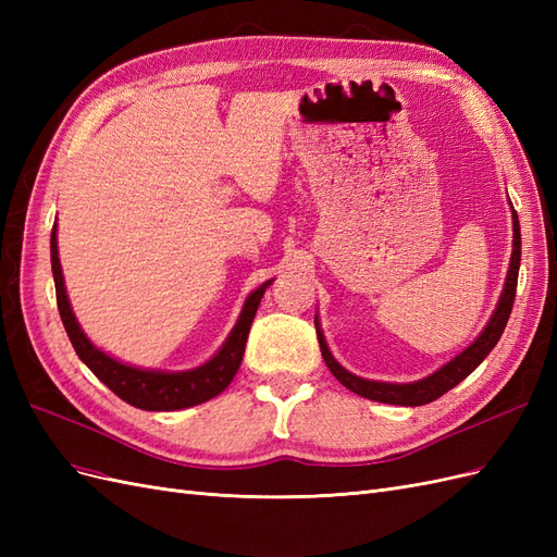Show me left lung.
Returning a JSON list of instances; mask_svg holds the SVG:
<instances>
[{"label": "left lung", "instance_id": "1", "mask_svg": "<svg viewBox=\"0 0 557 557\" xmlns=\"http://www.w3.org/2000/svg\"><path fill=\"white\" fill-rule=\"evenodd\" d=\"M511 221H513V250H511V260H509V272L507 281H504V288L499 295L497 307L487 320V325L481 330V334L471 342L465 350H460L458 356L442 364L436 372H432L425 379H418L411 383H387V381H369L362 376L350 374L346 367L334 360L330 352V346L325 342V334L320 330V320L315 313V334H318V344L320 352H323V360L327 364L334 379L342 385H346L350 393H356L360 397L383 401V404H397V407H423V404H430L434 399H440L444 393H448L450 387L465 381L474 369L487 358L499 336L507 327V320L513 309V299H516V283H518V269H520V225H518V213L511 207Z\"/></svg>", "mask_w": 557, "mask_h": 557}]
</instances>
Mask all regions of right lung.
<instances>
[{"instance_id": "obj_1", "label": "right lung", "mask_w": 557, "mask_h": 557, "mask_svg": "<svg viewBox=\"0 0 557 557\" xmlns=\"http://www.w3.org/2000/svg\"><path fill=\"white\" fill-rule=\"evenodd\" d=\"M50 267H53L55 278L58 311L76 356L83 364H88L90 372L102 381L109 391H113L123 401L132 404V407L144 411H178L221 395L239 372L252 318L258 313L264 290L274 283V278H269L258 290H252L246 297L237 323H234L232 332L227 334L225 344L213 352V358H209L199 367L183 369V372H164V369H144L121 362L88 339V334L78 325L70 295H66L64 288L58 252V223L53 225V232H50Z\"/></svg>"}]
</instances>
